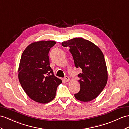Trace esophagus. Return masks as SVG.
I'll return each mask as SVG.
<instances>
[{"label": "esophagus", "instance_id": "34e87169", "mask_svg": "<svg viewBox=\"0 0 129 129\" xmlns=\"http://www.w3.org/2000/svg\"><path fill=\"white\" fill-rule=\"evenodd\" d=\"M64 81H66V82H68V81H70V78H69L68 77H67V76H66V77H64Z\"/></svg>", "mask_w": 129, "mask_h": 129}]
</instances>
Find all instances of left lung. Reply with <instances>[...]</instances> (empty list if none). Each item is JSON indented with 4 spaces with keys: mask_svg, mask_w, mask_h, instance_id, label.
I'll return each mask as SVG.
<instances>
[{
    "mask_svg": "<svg viewBox=\"0 0 129 129\" xmlns=\"http://www.w3.org/2000/svg\"><path fill=\"white\" fill-rule=\"evenodd\" d=\"M69 46L74 64L82 72L78 74L80 91L74 94L80 101L89 102L96 99L106 85L108 72L103 53L98 46L83 38H74L62 43Z\"/></svg>",
    "mask_w": 129,
    "mask_h": 129,
    "instance_id": "left-lung-1",
    "label": "left lung"
}]
</instances>
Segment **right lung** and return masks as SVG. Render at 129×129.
Instances as JSON below:
<instances>
[{
    "label": "right lung",
    "instance_id": "1",
    "mask_svg": "<svg viewBox=\"0 0 129 129\" xmlns=\"http://www.w3.org/2000/svg\"><path fill=\"white\" fill-rule=\"evenodd\" d=\"M56 43L41 40L28 45L22 54L18 69V79L24 92L33 101L47 103L54 99L62 83L50 66L49 52Z\"/></svg>",
    "mask_w": 129,
    "mask_h": 129
}]
</instances>
